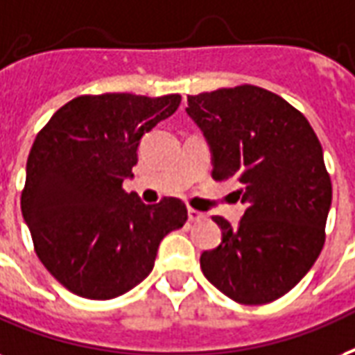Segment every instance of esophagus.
<instances>
[{
	"label": "esophagus",
	"instance_id": "obj_1",
	"mask_svg": "<svg viewBox=\"0 0 355 355\" xmlns=\"http://www.w3.org/2000/svg\"><path fill=\"white\" fill-rule=\"evenodd\" d=\"M188 220L189 221H201L205 220V214L196 210V208H188Z\"/></svg>",
	"mask_w": 355,
	"mask_h": 355
}]
</instances>
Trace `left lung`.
<instances>
[{
    "label": "left lung",
    "mask_w": 355,
    "mask_h": 355,
    "mask_svg": "<svg viewBox=\"0 0 355 355\" xmlns=\"http://www.w3.org/2000/svg\"><path fill=\"white\" fill-rule=\"evenodd\" d=\"M186 112L212 148V177L240 184V225L221 216L223 240L201 255L205 277L243 305L279 300L302 281L326 242L331 178L304 113L257 87L189 94Z\"/></svg>",
    "instance_id": "obj_1"
}]
</instances>
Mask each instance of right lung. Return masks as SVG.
Segmentation results:
<instances>
[{
    "mask_svg": "<svg viewBox=\"0 0 355 355\" xmlns=\"http://www.w3.org/2000/svg\"><path fill=\"white\" fill-rule=\"evenodd\" d=\"M180 105V94H81L35 137L21 214L35 253L61 285L87 300H112L153 272L167 232L188 220L180 199L143 205L123 182L137 147Z\"/></svg>",
    "mask_w": 355,
    "mask_h": 355,
    "instance_id": "right-lung-1",
    "label": "right lung"
}]
</instances>
